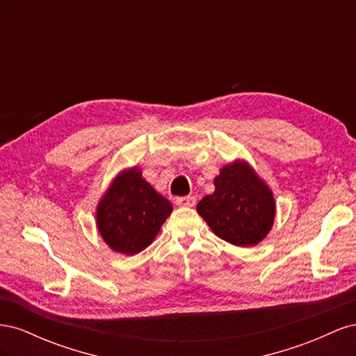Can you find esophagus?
<instances>
[{
	"instance_id": "1",
	"label": "esophagus",
	"mask_w": 356,
	"mask_h": 356,
	"mask_svg": "<svg viewBox=\"0 0 356 356\" xmlns=\"http://www.w3.org/2000/svg\"><path fill=\"white\" fill-rule=\"evenodd\" d=\"M175 203L178 207H186V208H193L196 204V197L195 196H184V197H177Z\"/></svg>"
}]
</instances>
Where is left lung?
<instances>
[{
    "label": "left lung",
    "instance_id": "1",
    "mask_svg": "<svg viewBox=\"0 0 356 356\" xmlns=\"http://www.w3.org/2000/svg\"><path fill=\"white\" fill-rule=\"evenodd\" d=\"M197 212L218 238L238 246L257 245L275 218L272 191L241 161L224 166L213 195L197 203Z\"/></svg>",
    "mask_w": 356,
    "mask_h": 356
}]
</instances>
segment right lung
I'll return each mask as SVG.
<instances>
[{"label": "right lung", "mask_w": 356, "mask_h": 356, "mask_svg": "<svg viewBox=\"0 0 356 356\" xmlns=\"http://www.w3.org/2000/svg\"><path fill=\"white\" fill-rule=\"evenodd\" d=\"M172 204L136 168L118 177L98 207V229L114 251L134 255L153 242Z\"/></svg>", "instance_id": "add662e5"}]
</instances>
